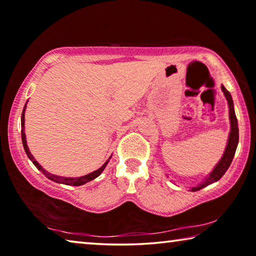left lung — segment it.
I'll list each match as a JSON object with an SVG mask.
<instances>
[{"label":"left lung","instance_id":"left-lung-1","mask_svg":"<svg viewBox=\"0 0 256 256\" xmlns=\"http://www.w3.org/2000/svg\"><path fill=\"white\" fill-rule=\"evenodd\" d=\"M221 90H222L226 98H227V100H228L230 126H232V129H230V134H229V138H228L227 148H226L222 158H221L220 162L216 166V168L213 169L210 176L205 178L204 182L202 184H200L198 186L192 187V192L200 190H202V188L218 182V180H219L226 174V171L228 170V168L230 166V164H232V162L234 153H236L238 140H240V130H238V122H237V118H236V114H234V102H232V95H230L229 92L226 90V87L224 85L221 86Z\"/></svg>","mask_w":256,"mask_h":256}]
</instances>
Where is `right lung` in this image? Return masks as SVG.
I'll return each instance as SVG.
<instances>
[{"label":"right lung","mask_w":256,"mask_h":256,"mask_svg":"<svg viewBox=\"0 0 256 256\" xmlns=\"http://www.w3.org/2000/svg\"><path fill=\"white\" fill-rule=\"evenodd\" d=\"M24 110H26V106H24V110H22V144H24V148L26 150V154L27 156L30 158V161L34 163V166H35L37 169H38L42 174H43L46 178H48L50 180H52L54 182H58V184H64V185H71V186H80L84 185V184L90 182V180L95 179L96 177H98V176L102 174V171L106 169V166L108 164V160L104 163V164L98 169L94 172L88 174L86 176H82V177H77V178H68V177H60V176H56V174H52L48 172V171L43 169V166H42L38 162H37L34 156H32V153L29 152L28 150V146H27V142H26V135H24Z\"/></svg>","instance_id":"add662e5"}]
</instances>
